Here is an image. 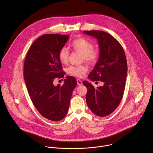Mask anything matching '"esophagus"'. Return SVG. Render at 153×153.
Wrapping results in <instances>:
<instances>
[{"mask_svg": "<svg viewBox=\"0 0 153 153\" xmlns=\"http://www.w3.org/2000/svg\"><path fill=\"white\" fill-rule=\"evenodd\" d=\"M76 81H77V84H78V85H81L82 84V81H81V79H78L76 80Z\"/></svg>", "mask_w": 153, "mask_h": 153, "instance_id": "esophagus-1", "label": "esophagus"}]
</instances>
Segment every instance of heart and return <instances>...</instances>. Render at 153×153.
Here are the masks:
<instances>
[{
	"mask_svg": "<svg viewBox=\"0 0 153 153\" xmlns=\"http://www.w3.org/2000/svg\"><path fill=\"white\" fill-rule=\"evenodd\" d=\"M71 47L75 51L82 53V59L89 64H95L99 58V51L93 48L92 43L85 38H79L75 39L71 44ZM69 55L68 49L65 47L62 48L58 52L59 61L63 64H66L68 62ZM87 71V66L85 65L71 66L67 69L69 74L78 78L84 77Z\"/></svg>",
	"mask_w": 153,
	"mask_h": 153,
	"instance_id": "b5f03b06",
	"label": "heart"
}]
</instances>
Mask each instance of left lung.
Returning <instances> with one entry per match:
<instances>
[{
    "mask_svg": "<svg viewBox=\"0 0 153 153\" xmlns=\"http://www.w3.org/2000/svg\"><path fill=\"white\" fill-rule=\"evenodd\" d=\"M84 33L98 40L100 56L88 78L101 81L102 87L95 88L87 81L82 84L87 88V104L91 111L100 117H105L119 105L124 92L127 74L126 54L121 44L107 32L85 30Z\"/></svg>",
    "mask_w": 153,
    "mask_h": 153,
    "instance_id": "left-lung-1",
    "label": "left lung"
}]
</instances>
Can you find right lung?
Here are the masks:
<instances>
[{
    "label": "right lung",
    "instance_id": "obj_1",
    "mask_svg": "<svg viewBox=\"0 0 153 153\" xmlns=\"http://www.w3.org/2000/svg\"><path fill=\"white\" fill-rule=\"evenodd\" d=\"M69 35L45 34L30 46L24 62L23 76L29 97L38 112L53 121L62 120L68 113L75 78L68 76L62 86L53 85L56 78L64 77L58 52Z\"/></svg>",
    "mask_w": 153,
    "mask_h": 153
}]
</instances>
